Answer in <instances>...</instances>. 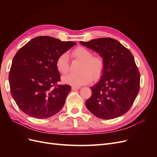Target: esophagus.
Masks as SVG:
<instances>
[{
  "label": "esophagus",
  "instance_id": "34e87169",
  "mask_svg": "<svg viewBox=\"0 0 157 157\" xmlns=\"http://www.w3.org/2000/svg\"><path fill=\"white\" fill-rule=\"evenodd\" d=\"M71 89H72V90H76L80 89V87H79V86H72V88H71Z\"/></svg>",
  "mask_w": 157,
  "mask_h": 157
}]
</instances>
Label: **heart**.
Segmentation results:
<instances>
[{
  "label": "heart",
  "mask_w": 157,
  "mask_h": 157,
  "mask_svg": "<svg viewBox=\"0 0 157 157\" xmlns=\"http://www.w3.org/2000/svg\"><path fill=\"white\" fill-rule=\"evenodd\" d=\"M75 59L82 61L79 75H69L62 78L65 84L75 86H82L91 82L94 78H99L103 74L105 67V62L102 57L93 56L90 50L83 46H78L72 52ZM56 66L59 72L63 75L67 74L69 71V61L68 55L63 53L59 55L56 61Z\"/></svg>",
  "instance_id": "heart-1"
}]
</instances>
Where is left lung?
Here are the masks:
<instances>
[{
  "instance_id": "obj_1",
  "label": "left lung",
  "mask_w": 157,
  "mask_h": 157,
  "mask_svg": "<svg viewBox=\"0 0 157 157\" xmlns=\"http://www.w3.org/2000/svg\"><path fill=\"white\" fill-rule=\"evenodd\" d=\"M102 57L105 67L101 78L90 87L92 96L86 106L94 115L113 119L132 107L140 88V73L131 52L111 38L80 42Z\"/></svg>"
}]
</instances>
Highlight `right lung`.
<instances>
[{"label":"right lung","mask_w":157,"mask_h":157,"mask_svg":"<svg viewBox=\"0 0 157 157\" xmlns=\"http://www.w3.org/2000/svg\"><path fill=\"white\" fill-rule=\"evenodd\" d=\"M76 44L72 41L39 36L17 52L8 79L12 96L23 113L42 119L62 109L71 87L58 84L61 79L56 61Z\"/></svg>","instance_id":"obj_1"}]
</instances>
